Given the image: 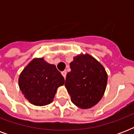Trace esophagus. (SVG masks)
I'll list each match as a JSON object with an SVG mask.
<instances>
[{"label": "esophagus", "instance_id": "34e87169", "mask_svg": "<svg viewBox=\"0 0 134 134\" xmlns=\"http://www.w3.org/2000/svg\"><path fill=\"white\" fill-rule=\"evenodd\" d=\"M61 74H62V75L63 76V77L65 79V78H66V75H67V72H66V71H62V72H61Z\"/></svg>", "mask_w": 134, "mask_h": 134}]
</instances>
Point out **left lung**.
<instances>
[{
	"label": "left lung",
	"instance_id": "8db88e82",
	"mask_svg": "<svg viewBox=\"0 0 134 134\" xmlns=\"http://www.w3.org/2000/svg\"><path fill=\"white\" fill-rule=\"evenodd\" d=\"M67 74L65 88L74 105L82 109L93 107L102 99L108 74L104 66L88 53L74 57Z\"/></svg>",
	"mask_w": 134,
	"mask_h": 134
}]
</instances>
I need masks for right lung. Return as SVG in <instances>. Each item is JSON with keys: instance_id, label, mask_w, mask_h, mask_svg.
<instances>
[{"instance_id": "add662e5", "label": "right lung", "mask_w": 134, "mask_h": 134, "mask_svg": "<svg viewBox=\"0 0 134 134\" xmlns=\"http://www.w3.org/2000/svg\"><path fill=\"white\" fill-rule=\"evenodd\" d=\"M65 84V79L55 65L43 58L32 59L21 72L19 86L24 97L35 106L51 104L57 89Z\"/></svg>"}]
</instances>
